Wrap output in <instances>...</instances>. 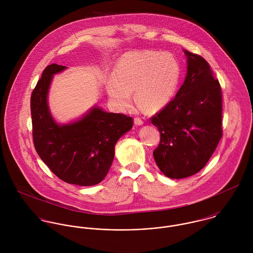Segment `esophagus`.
Here are the masks:
<instances>
[{"label": "esophagus", "instance_id": "obj_1", "mask_svg": "<svg viewBox=\"0 0 253 253\" xmlns=\"http://www.w3.org/2000/svg\"><path fill=\"white\" fill-rule=\"evenodd\" d=\"M134 124H135L136 126H142V125L144 124V122H143L140 118H135V119H134Z\"/></svg>", "mask_w": 253, "mask_h": 253}]
</instances>
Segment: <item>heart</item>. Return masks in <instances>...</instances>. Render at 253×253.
Segmentation results:
<instances>
[{"label":"heart","instance_id":"b5f03b06","mask_svg":"<svg viewBox=\"0 0 253 253\" xmlns=\"http://www.w3.org/2000/svg\"><path fill=\"white\" fill-rule=\"evenodd\" d=\"M180 80L177 59L169 52H129L117 64L115 77L106 88L110 98L119 108L126 110L135 102L147 113L165 108L173 98Z\"/></svg>","mask_w":253,"mask_h":253}]
</instances>
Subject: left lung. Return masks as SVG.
I'll list each match as a JSON object with an SVG mask.
<instances>
[{"mask_svg":"<svg viewBox=\"0 0 253 253\" xmlns=\"http://www.w3.org/2000/svg\"><path fill=\"white\" fill-rule=\"evenodd\" d=\"M187 75L175 97L151 118L161 133L153 152L161 171L171 179L199 172L222 137V92L210 64L184 50Z\"/></svg>","mask_w":253,"mask_h":253,"instance_id":"8db88e82","label":"left lung"}]
</instances>
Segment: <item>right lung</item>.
I'll list each match as a JSON object with an SVG mask.
<instances>
[{
	"label": "right lung",
	"mask_w": 253,
	"mask_h": 253,
	"mask_svg": "<svg viewBox=\"0 0 253 253\" xmlns=\"http://www.w3.org/2000/svg\"><path fill=\"white\" fill-rule=\"evenodd\" d=\"M65 66H46L31 95L33 141L38 155L61 180L91 186L105 178L115 156V145L133 121L124 114L107 113L95 106L81 119L57 124L47 104V93L54 74Z\"/></svg>",
	"instance_id": "obj_1"
}]
</instances>
